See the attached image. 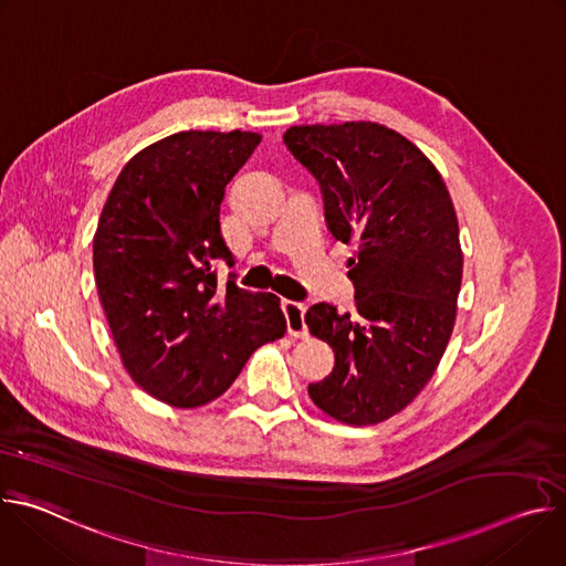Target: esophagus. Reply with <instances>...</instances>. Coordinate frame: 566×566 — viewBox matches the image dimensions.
I'll list each match as a JSON object with an SVG mask.
<instances>
[{
  "mask_svg": "<svg viewBox=\"0 0 566 566\" xmlns=\"http://www.w3.org/2000/svg\"><path fill=\"white\" fill-rule=\"evenodd\" d=\"M282 311H284V317H286L289 334L295 336V338L306 336V322H304L306 304L304 302H295V300H284L282 302Z\"/></svg>",
  "mask_w": 566,
  "mask_h": 566,
  "instance_id": "esophagus-1",
  "label": "esophagus"
}]
</instances>
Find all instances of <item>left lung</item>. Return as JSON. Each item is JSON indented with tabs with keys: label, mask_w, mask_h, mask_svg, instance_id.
<instances>
[{
	"label": "left lung",
	"mask_w": 566,
	"mask_h": 566,
	"mask_svg": "<svg viewBox=\"0 0 566 566\" xmlns=\"http://www.w3.org/2000/svg\"><path fill=\"white\" fill-rule=\"evenodd\" d=\"M284 143L317 181L332 234L358 244L354 311L319 302L304 315L336 354L308 396L336 421L374 426L412 402L450 340L463 273L454 206L430 158L385 125H300Z\"/></svg>",
	"instance_id": "obj_1"
}]
</instances>
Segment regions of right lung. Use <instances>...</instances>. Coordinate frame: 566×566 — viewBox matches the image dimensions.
<instances>
[{
	"label": "right lung",
	"mask_w": 566,
	"mask_h": 566,
	"mask_svg": "<svg viewBox=\"0 0 566 566\" xmlns=\"http://www.w3.org/2000/svg\"><path fill=\"white\" fill-rule=\"evenodd\" d=\"M262 136L179 132L118 175L94 237V275L125 369L154 398L197 408L221 396L251 354L286 332L273 293L212 271L230 264L219 212Z\"/></svg>",
	"instance_id": "add662e5"
}]
</instances>
